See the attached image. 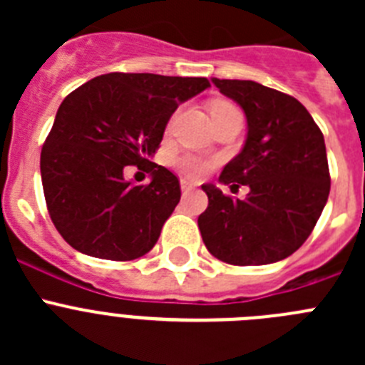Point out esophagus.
Masks as SVG:
<instances>
[{"label": "esophagus", "mask_w": 365, "mask_h": 365, "mask_svg": "<svg viewBox=\"0 0 365 365\" xmlns=\"http://www.w3.org/2000/svg\"><path fill=\"white\" fill-rule=\"evenodd\" d=\"M180 190H182V193H188V192H192V190H193V185L190 182V180L182 179V180H180Z\"/></svg>", "instance_id": "1"}]
</instances>
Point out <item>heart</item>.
Returning a JSON list of instances; mask_svg holds the SVG:
<instances>
[{
	"label": "heart",
	"instance_id": "obj_1",
	"mask_svg": "<svg viewBox=\"0 0 365 365\" xmlns=\"http://www.w3.org/2000/svg\"><path fill=\"white\" fill-rule=\"evenodd\" d=\"M228 111H237V109L232 104H228V102H215L210 108V115H221V113ZM177 168H179V172L185 177H188V179H201V177L212 168V163L210 160L201 159L197 155H182V157L177 160Z\"/></svg>",
	"mask_w": 365,
	"mask_h": 365
}]
</instances>
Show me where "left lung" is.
Here are the masks:
<instances>
[{"label": "left lung", "mask_w": 365, "mask_h": 365, "mask_svg": "<svg viewBox=\"0 0 365 365\" xmlns=\"http://www.w3.org/2000/svg\"><path fill=\"white\" fill-rule=\"evenodd\" d=\"M241 106L248 133L240 155L222 168L219 182L248 186L232 199L202 185L208 208L199 230L212 256L230 265H269L296 252L320 219L329 197L324 135L298 100L252 80L212 78Z\"/></svg>", "instance_id": "left-lung-1"}]
</instances>
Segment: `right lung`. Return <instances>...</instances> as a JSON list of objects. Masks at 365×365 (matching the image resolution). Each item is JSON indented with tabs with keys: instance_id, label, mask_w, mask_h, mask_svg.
I'll return each mask as SVG.
<instances>
[{
	"instance_id": "1",
	"label": "right lung",
	"mask_w": 365,
	"mask_h": 365,
	"mask_svg": "<svg viewBox=\"0 0 365 365\" xmlns=\"http://www.w3.org/2000/svg\"><path fill=\"white\" fill-rule=\"evenodd\" d=\"M210 87L197 76L109 73L66 96L40 157L54 227L78 252L111 261L144 256L180 199L179 179L151 163L179 104ZM152 173L133 185L123 170Z\"/></svg>"
}]
</instances>
